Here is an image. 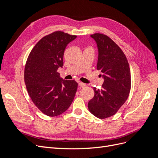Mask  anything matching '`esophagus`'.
I'll use <instances>...</instances> for the list:
<instances>
[{
    "instance_id": "34e87169",
    "label": "esophagus",
    "mask_w": 158,
    "mask_h": 158,
    "mask_svg": "<svg viewBox=\"0 0 158 158\" xmlns=\"http://www.w3.org/2000/svg\"><path fill=\"white\" fill-rule=\"evenodd\" d=\"M79 87H85L86 86V85L85 83H82V82H79Z\"/></svg>"
}]
</instances>
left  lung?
I'll return each instance as SVG.
<instances>
[{"mask_svg": "<svg viewBox=\"0 0 158 158\" xmlns=\"http://www.w3.org/2000/svg\"><path fill=\"white\" fill-rule=\"evenodd\" d=\"M98 48L97 69L104 79L102 89L94 87V96L88 102V109L98 118L114 115L129 97L131 86L129 64L120 48L102 34H94Z\"/></svg>", "mask_w": 158, "mask_h": 158, "instance_id": "1", "label": "left lung"}]
</instances>
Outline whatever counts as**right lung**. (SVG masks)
Here are the masks:
<instances>
[{"label": "right lung", "mask_w": 158, "mask_h": 158, "mask_svg": "<svg viewBox=\"0 0 158 158\" xmlns=\"http://www.w3.org/2000/svg\"><path fill=\"white\" fill-rule=\"evenodd\" d=\"M77 35L61 31L43 37L29 53L25 66L24 81L29 97L40 111L48 116L64 112L74 100L78 84L60 77L67 44Z\"/></svg>", "instance_id": "1"}]
</instances>
